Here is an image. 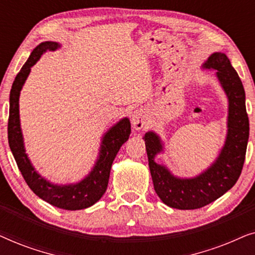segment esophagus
Wrapping results in <instances>:
<instances>
[{"mask_svg":"<svg viewBox=\"0 0 255 255\" xmlns=\"http://www.w3.org/2000/svg\"><path fill=\"white\" fill-rule=\"evenodd\" d=\"M132 127L135 130H141L148 123V115L145 109H137L133 111L131 116Z\"/></svg>","mask_w":255,"mask_h":255,"instance_id":"1","label":"esophagus"}]
</instances>
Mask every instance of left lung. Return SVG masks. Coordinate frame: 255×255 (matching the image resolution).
Here are the masks:
<instances>
[{
  "label": "left lung",
  "mask_w": 255,
  "mask_h": 255,
  "mask_svg": "<svg viewBox=\"0 0 255 255\" xmlns=\"http://www.w3.org/2000/svg\"><path fill=\"white\" fill-rule=\"evenodd\" d=\"M214 69L219 85L228 97L226 138L215 161L193 177L174 175L155 156L165 152V144L154 131L146 132L144 140L153 186L163 203L180 210H194L210 204L231 189L242 173L250 135L245 90L236 69L225 53L215 52L202 65Z\"/></svg>",
  "instance_id": "8db88e82"
}]
</instances>
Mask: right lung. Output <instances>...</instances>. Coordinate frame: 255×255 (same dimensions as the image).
<instances>
[{
    "label": "right lung",
    "instance_id": "right-lung-1",
    "mask_svg": "<svg viewBox=\"0 0 255 255\" xmlns=\"http://www.w3.org/2000/svg\"><path fill=\"white\" fill-rule=\"evenodd\" d=\"M61 47L57 41H43L32 51L25 64L12 83L9 99L8 139L17 166L26 181L30 189L53 207L64 210H81L95 204L106 193L109 182L110 169L121 146L128 140L131 133V123L128 117L122 118L109 128L103 134L101 146L93 168L82 180L75 183L58 184L41 176L34 168L26 154L22 128L19 120V95L24 83L41 55L47 51H55Z\"/></svg>",
    "mask_w": 255,
    "mask_h": 255
}]
</instances>
